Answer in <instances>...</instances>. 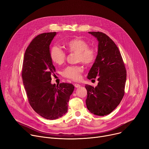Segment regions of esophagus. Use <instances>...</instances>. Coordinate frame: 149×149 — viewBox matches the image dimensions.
<instances>
[{"mask_svg":"<svg viewBox=\"0 0 149 149\" xmlns=\"http://www.w3.org/2000/svg\"><path fill=\"white\" fill-rule=\"evenodd\" d=\"M74 86H75V87H76V88L80 87V84H77V83H74Z\"/></svg>","mask_w":149,"mask_h":149,"instance_id":"obj_1","label":"esophagus"}]
</instances>
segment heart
Instances as JSON below:
<instances>
[{"instance_id": "1", "label": "heart", "mask_w": 149, "mask_h": 149, "mask_svg": "<svg viewBox=\"0 0 149 149\" xmlns=\"http://www.w3.org/2000/svg\"><path fill=\"white\" fill-rule=\"evenodd\" d=\"M64 45L69 53H77V61L81 62L86 65L93 64L96 57V50L92 47H89L88 44L84 39L76 38L65 42ZM49 57L52 61L57 65H62L65 61L66 53L57 45L53 46L49 50ZM83 72L81 66H70L65 69L62 72L63 77L77 81L81 78V74Z\"/></svg>"}]
</instances>
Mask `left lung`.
<instances>
[{
    "mask_svg": "<svg viewBox=\"0 0 149 149\" xmlns=\"http://www.w3.org/2000/svg\"><path fill=\"white\" fill-rule=\"evenodd\" d=\"M98 41L97 55L87 75L97 78L95 87L85 86L87 108L91 113L103 116L111 113L119 105L125 94L126 71L118 47L106 34L88 32Z\"/></svg>",
    "mask_w": 149,
    "mask_h": 149,
    "instance_id": "left-lung-1",
    "label": "left lung"
}]
</instances>
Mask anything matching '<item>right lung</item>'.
I'll use <instances>...</instances> for the list:
<instances>
[{"instance_id": "1", "label": "right lung", "mask_w": 149, "mask_h": 149, "mask_svg": "<svg viewBox=\"0 0 149 149\" xmlns=\"http://www.w3.org/2000/svg\"><path fill=\"white\" fill-rule=\"evenodd\" d=\"M56 32L36 36L24 56L22 76L29 102L39 116L55 120L68 111V103L74 87L72 84L51 83L56 69L49 57L50 45Z\"/></svg>"}]
</instances>
